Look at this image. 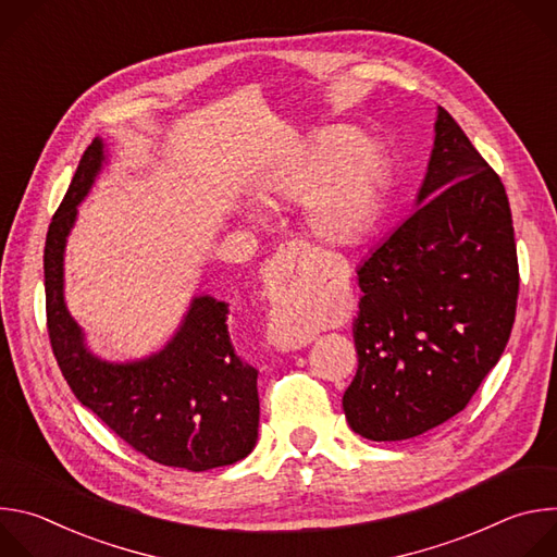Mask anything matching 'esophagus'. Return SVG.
Instances as JSON below:
<instances>
[{
  "label": "esophagus",
  "mask_w": 557,
  "mask_h": 557,
  "mask_svg": "<svg viewBox=\"0 0 557 557\" xmlns=\"http://www.w3.org/2000/svg\"><path fill=\"white\" fill-rule=\"evenodd\" d=\"M312 262H314V251L310 249V245L295 240V243L282 245L273 256V260L267 264L264 295L269 304L277 310V317L286 312L288 297H297L299 293L308 290ZM269 339L280 352H295L308 344L306 335L286 333L282 329L271 331Z\"/></svg>",
  "instance_id": "esophagus-1"
}]
</instances>
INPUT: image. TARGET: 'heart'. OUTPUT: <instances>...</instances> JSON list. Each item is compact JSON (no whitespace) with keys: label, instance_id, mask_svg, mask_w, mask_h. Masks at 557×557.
Here are the masks:
<instances>
[{"label":"heart","instance_id":"b5f03b06","mask_svg":"<svg viewBox=\"0 0 557 557\" xmlns=\"http://www.w3.org/2000/svg\"><path fill=\"white\" fill-rule=\"evenodd\" d=\"M355 140L346 127L312 129L260 181L264 200L301 202L308 228L331 245H352L370 231L381 196L383 156L370 140ZM264 224L258 205L243 209Z\"/></svg>","mask_w":557,"mask_h":557}]
</instances>
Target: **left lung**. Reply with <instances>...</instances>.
Wrapping results in <instances>:
<instances>
[{
    "label": "left lung",
    "mask_w": 557,
    "mask_h": 557,
    "mask_svg": "<svg viewBox=\"0 0 557 557\" xmlns=\"http://www.w3.org/2000/svg\"><path fill=\"white\" fill-rule=\"evenodd\" d=\"M414 213L359 267V368L346 421L370 441L414 438L456 417L511 335L518 258L498 174L438 106Z\"/></svg>",
    "instance_id": "1"
}]
</instances>
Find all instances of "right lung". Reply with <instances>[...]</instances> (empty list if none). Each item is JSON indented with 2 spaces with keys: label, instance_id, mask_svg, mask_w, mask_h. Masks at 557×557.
I'll return each mask as SVG.
<instances>
[{
  "label": "right lung",
  "instance_id": "obj_1",
  "mask_svg": "<svg viewBox=\"0 0 557 557\" xmlns=\"http://www.w3.org/2000/svg\"><path fill=\"white\" fill-rule=\"evenodd\" d=\"M110 163L101 136L78 163L44 249L48 333L57 363L84 408L147 458L189 471L233 465L258 443V370L228 335V301L194 295L168 344L110 361L90 346L65 304V245L82 205Z\"/></svg>",
  "mask_w": 557,
  "mask_h": 557
}]
</instances>
